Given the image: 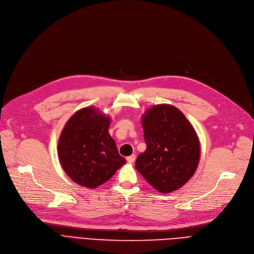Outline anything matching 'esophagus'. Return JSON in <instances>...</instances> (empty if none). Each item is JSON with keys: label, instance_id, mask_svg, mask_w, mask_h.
<instances>
[{"label": "esophagus", "instance_id": "esophagus-1", "mask_svg": "<svg viewBox=\"0 0 254 254\" xmlns=\"http://www.w3.org/2000/svg\"><path fill=\"white\" fill-rule=\"evenodd\" d=\"M134 161H135V155H131V156L127 157V162L128 163L132 164V163H134Z\"/></svg>", "mask_w": 254, "mask_h": 254}]
</instances>
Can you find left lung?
Listing matches in <instances>:
<instances>
[{"label": "left lung", "mask_w": 254, "mask_h": 254, "mask_svg": "<svg viewBox=\"0 0 254 254\" xmlns=\"http://www.w3.org/2000/svg\"><path fill=\"white\" fill-rule=\"evenodd\" d=\"M146 150L138 155L135 168L158 191L181 189L195 173L200 141L186 116L170 104H158L141 118Z\"/></svg>", "instance_id": "8db88e82"}]
</instances>
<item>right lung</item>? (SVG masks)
Instances as JSON below:
<instances>
[{
    "label": "right lung",
    "instance_id": "add662e5",
    "mask_svg": "<svg viewBox=\"0 0 254 254\" xmlns=\"http://www.w3.org/2000/svg\"><path fill=\"white\" fill-rule=\"evenodd\" d=\"M111 119L96 108L74 113L58 139V158L74 183L95 189L126 163L109 133Z\"/></svg>",
    "mask_w": 254,
    "mask_h": 254
}]
</instances>
